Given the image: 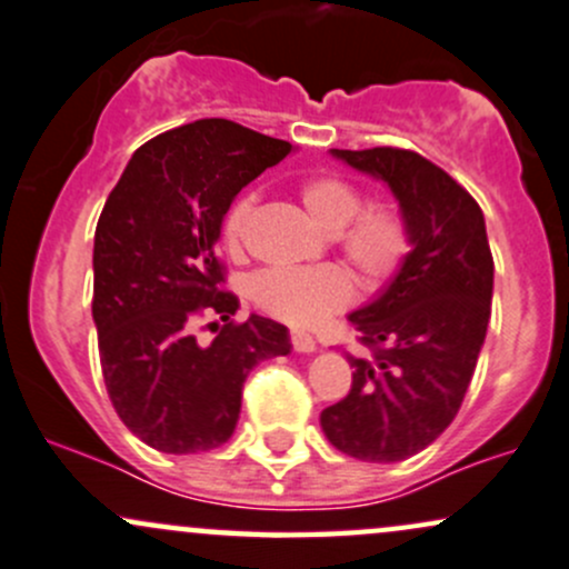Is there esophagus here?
I'll return each instance as SVG.
<instances>
[{"mask_svg": "<svg viewBox=\"0 0 569 569\" xmlns=\"http://www.w3.org/2000/svg\"><path fill=\"white\" fill-rule=\"evenodd\" d=\"M290 343H292V349H296V352H315V349H317L315 338H311L309 333H303V330H292Z\"/></svg>", "mask_w": 569, "mask_h": 569, "instance_id": "esophagus-1", "label": "esophagus"}]
</instances>
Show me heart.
I'll return each mask as SVG.
<instances>
[{
  "label": "heart",
  "instance_id": "1",
  "mask_svg": "<svg viewBox=\"0 0 569 569\" xmlns=\"http://www.w3.org/2000/svg\"><path fill=\"white\" fill-rule=\"evenodd\" d=\"M298 201L315 226L333 233V244L357 282L379 290L403 266L411 236L403 214L387 203H362V193L343 177L311 174L298 184ZM258 196L241 193L220 222L222 247L241 258ZM250 298L260 311L292 328H315L352 301V282L336 266L268 268L250 279Z\"/></svg>",
  "mask_w": 569,
  "mask_h": 569
}]
</instances>
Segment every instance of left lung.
I'll list each match as a JSON object with an SVG mask.
<instances>
[{
    "label": "left lung",
    "instance_id": "left-lung-1",
    "mask_svg": "<svg viewBox=\"0 0 569 569\" xmlns=\"http://www.w3.org/2000/svg\"><path fill=\"white\" fill-rule=\"evenodd\" d=\"M333 156L392 188L413 250L385 296L349 317L368 355H347L352 389L319 422L343 455L400 462L455 422L487 338L495 260L481 207L440 166L403 147Z\"/></svg>",
    "mask_w": 569,
    "mask_h": 569
}]
</instances>
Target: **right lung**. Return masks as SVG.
Listing matches in <instances>:
<instances>
[{
  "instance_id": "right-lung-1",
  "label": "right lung",
  "mask_w": 569,
  "mask_h": 569,
  "mask_svg": "<svg viewBox=\"0 0 569 569\" xmlns=\"http://www.w3.org/2000/svg\"><path fill=\"white\" fill-rule=\"evenodd\" d=\"M292 150L226 118L158 133L133 152L101 209L93 241V322L114 411L166 455L226 443L247 376L290 352L284 325L236 322L214 241L233 196ZM203 318L218 336L194 341ZM220 318L222 326L216 325Z\"/></svg>"
}]
</instances>
